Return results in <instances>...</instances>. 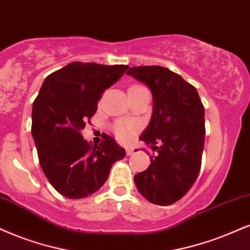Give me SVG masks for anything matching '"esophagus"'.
Returning a JSON list of instances; mask_svg holds the SVG:
<instances>
[{"mask_svg": "<svg viewBox=\"0 0 250 250\" xmlns=\"http://www.w3.org/2000/svg\"><path fill=\"white\" fill-rule=\"evenodd\" d=\"M132 154H133V148H131V147H127V148H126V155H132Z\"/></svg>", "mask_w": 250, "mask_h": 250, "instance_id": "obj_1", "label": "esophagus"}]
</instances>
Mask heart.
Listing matches in <instances>:
<instances>
[{"label": "heart", "instance_id": "obj_1", "mask_svg": "<svg viewBox=\"0 0 250 250\" xmlns=\"http://www.w3.org/2000/svg\"><path fill=\"white\" fill-rule=\"evenodd\" d=\"M139 88H144V85L133 84L132 87H130V89H139ZM113 130H115L117 138H118L120 141H128L132 138V135L138 131V125L134 124V123L118 120V122L115 124V128H113Z\"/></svg>", "mask_w": 250, "mask_h": 250}]
</instances>
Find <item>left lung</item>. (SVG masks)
<instances>
[{
	"mask_svg": "<svg viewBox=\"0 0 250 250\" xmlns=\"http://www.w3.org/2000/svg\"><path fill=\"white\" fill-rule=\"evenodd\" d=\"M127 74L150 89L154 101L152 119L140 140L156 155L135 175V186L153 204L171 205L191 189L202 167L204 105L197 89L166 67H131Z\"/></svg>",
	"mask_w": 250,
	"mask_h": 250,
	"instance_id": "8db88e82",
	"label": "left lung"
}]
</instances>
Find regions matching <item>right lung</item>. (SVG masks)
Masks as SVG:
<instances>
[{"mask_svg": "<svg viewBox=\"0 0 250 250\" xmlns=\"http://www.w3.org/2000/svg\"><path fill=\"white\" fill-rule=\"evenodd\" d=\"M126 64L70 62L45 79L32 106V132L40 167L60 195L84 198L105 183L125 149L105 134L100 145L83 139L103 92L122 78Z\"/></svg>", "mask_w": 250, "mask_h": 250, "instance_id": "1", "label": "right lung"}]
</instances>
